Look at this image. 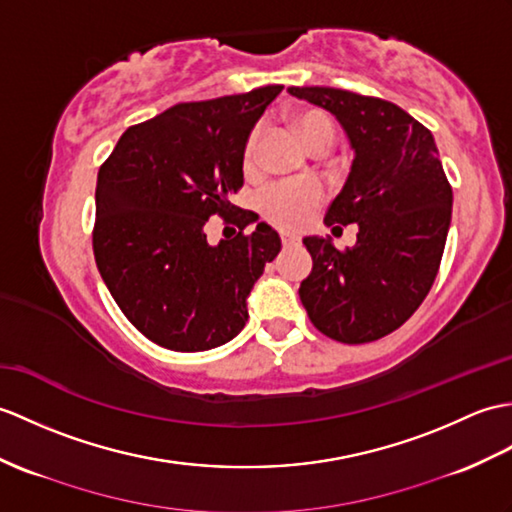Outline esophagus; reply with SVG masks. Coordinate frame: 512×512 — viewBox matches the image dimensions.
<instances>
[{"label": "esophagus", "instance_id": "esophagus-1", "mask_svg": "<svg viewBox=\"0 0 512 512\" xmlns=\"http://www.w3.org/2000/svg\"><path fill=\"white\" fill-rule=\"evenodd\" d=\"M281 244H283L285 248L294 246V244H299V237L292 235V233H281Z\"/></svg>", "mask_w": 512, "mask_h": 512}]
</instances>
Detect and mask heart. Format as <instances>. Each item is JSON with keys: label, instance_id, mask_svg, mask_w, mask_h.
<instances>
[{"label": "heart", "instance_id": "1", "mask_svg": "<svg viewBox=\"0 0 512 512\" xmlns=\"http://www.w3.org/2000/svg\"><path fill=\"white\" fill-rule=\"evenodd\" d=\"M292 128L296 137L301 139L307 152H314L334 146L336 141V128L331 117L325 111L318 109H305L292 117ZM257 141L259 133L248 137L244 146V163L251 165L257 154ZM320 202V192L312 185H279L272 187L259 198V211L270 224L279 229H301L303 224L310 220L312 211Z\"/></svg>", "mask_w": 512, "mask_h": 512}]
</instances>
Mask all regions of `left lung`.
I'll return each instance as SVG.
<instances>
[{"instance_id":"8db88e82","label":"left lung","mask_w":512,"mask_h":512,"mask_svg":"<svg viewBox=\"0 0 512 512\" xmlns=\"http://www.w3.org/2000/svg\"><path fill=\"white\" fill-rule=\"evenodd\" d=\"M290 95L336 117L353 150L327 227L358 224V242L338 251L331 237L307 235L310 277L299 296L318 331L362 344L388 336L430 292L451 224V187L430 130L397 104L329 87Z\"/></svg>"}]
</instances>
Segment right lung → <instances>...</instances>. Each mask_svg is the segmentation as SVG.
<instances>
[{"mask_svg":"<svg viewBox=\"0 0 512 512\" xmlns=\"http://www.w3.org/2000/svg\"><path fill=\"white\" fill-rule=\"evenodd\" d=\"M281 89L176 104L128 128L100 168L95 264L130 323L165 349L233 340L248 320V294L281 251L270 224L229 200L244 185L246 141ZM216 212L241 233L209 245L204 224Z\"/></svg>","mask_w":512,"mask_h":512,"instance_id":"1","label":"right lung"}]
</instances>
